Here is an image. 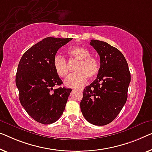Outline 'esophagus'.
Returning <instances> with one entry per match:
<instances>
[{
  "mask_svg": "<svg viewBox=\"0 0 152 152\" xmlns=\"http://www.w3.org/2000/svg\"><path fill=\"white\" fill-rule=\"evenodd\" d=\"M83 90V89H79V91H82Z\"/></svg>",
  "mask_w": 152,
  "mask_h": 152,
  "instance_id": "1",
  "label": "esophagus"
}]
</instances>
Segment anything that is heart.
<instances>
[{"label": "heart", "instance_id": "obj_1", "mask_svg": "<svg viewBox=\"0 0 152 152\" xmlns=\"http://www.w3.org/2000/svg\"><path fill=\"white\" fill-rule=\"evenodd\" d=\"M66 53L78 61L75 67L76 73L69 75L64 81L65 85L69 88H78L87 82V78H94L99 71V63L94 56H90V51L83 46H76L67 49ZM53 66L54 72L61 78H65L68 74V67L65 59L61 56L54 57Z\"/></svg>", "mask_w": 152, "mask_h": 152}]
</instances>
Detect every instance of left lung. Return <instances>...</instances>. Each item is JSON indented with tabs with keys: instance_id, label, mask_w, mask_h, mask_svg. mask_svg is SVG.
<instances>
[{
	"instance_id": "8db88e82",
	"label": "left lung",
	"mask_w": 152,
	"mask_h": 152,
	"mask_svg": "<svg viewBox=\"0 0 152 152\" xmlns=\"http://www.w3.org/2000/svg\"><path fill=\"white\" fill-rule=\"evenodd\" d=\"M100 58L96 80L83 91L80 110L89 123L104 126L113 121L124 107L128 98L130 73L121 52L108 43L91 39Z\"/></svg>"
}]
</instances>
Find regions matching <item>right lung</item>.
Wrapping results in <instances>:
<instances>
[{
	"label": "right lung",
	"mask_w": 152,
	"mask_h": 152,
	"mask_svg": "<svg viewBox=\"0 0 152 152\" xmlns=\"http://www.w3.org/2000/svg\"><path fill=\"white\" fill-rule=\"evenodd\" d=\"M72 38L46 37L30 48L18 64L15 84L19 99L26 113L42 124L57 121L65 108L71 89L58 87L63 83L53 66L58 50Z\"/></svg>",
	"instance_id": "right-lung-1"
}]
</instances>
